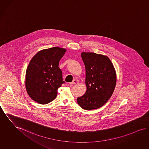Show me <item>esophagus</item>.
<instances>
[{"label": "esophagus", "instance_id": "34e87169", "mask_svg": "<svg viewBox=\"0 0 149 149\" xmlns=\"http://www.w3.org/2000/svg\"><path fill=\"white\" fill-rule=\"evenodd\" d=\"M78 83H79V81H78V80H77V79H74V80L72 81L71 84H78Z\"/></svg>", "mask_w": 149, "mask_h": 149}]
</instances>
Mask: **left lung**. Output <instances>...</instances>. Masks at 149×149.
I'll use <instances>...</instances> for the list:
<instances>
[{
    "label": "left lung",
    "mask_w": 149,
    "mask_h": 149,
    "mask_svg": "<svg viewBox=\"0 0 149 149\" xmlns=\"http://www.w3.org/2000/svg\"><path fill=\"white\" fill-rule=\"evenodd\" d=\"M81 57L86 68L85 94L78 97L77 103L85 110L98 109L109 99L116 87L114 67L105 56L93 52H82Z\"/></svg>",
    "instance_id": "obj_1"
}]
</instances>
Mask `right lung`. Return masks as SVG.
<instances>
[{
	"label": "right lung",
	"instance_id": "1",
	"mask_svg": "<svg viewBox=\"0 0 149 149\" xmlns=\"http://www.w3.org/2000/svg\"><path fill=\"white\" fill-rule=\"evenodd\" d=\"M66 51L54 47L39 51L31 60L26 71L25 86L34 101L46 104L55 99L58 88L65 83L58 63Z\"/></svg>",
	"mask_w": 149,
	"mask_h": 149
}]
</instances>
